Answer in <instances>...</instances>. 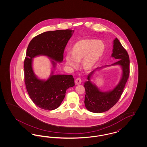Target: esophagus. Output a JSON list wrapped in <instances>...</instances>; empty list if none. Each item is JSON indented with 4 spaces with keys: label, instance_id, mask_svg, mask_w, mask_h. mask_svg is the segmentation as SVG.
<instances>
[{
    "label": "esophagus",
    "instance_id": "34e87169",
    "mask_svg": "<svg viewBox=\"0 0 147 147\" xmlns=\"http://www.w3.org/2000/svg\"><path fill=\"white\" fill-rule=\"evenodd\" d=\"M75 82H76V84L77 85H79V84L82 83V79L80 78H78L76 79Z\"/></svg>",
    "mask_w": 147,
    "mask_h": 147
}]
</instances>
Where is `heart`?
<instances>
[{
  "instance_id": "heart-1",
  "label": "heart",
  "mask_w": 147,
  "mask_h": 147,
  "mask_svg": "<svg viewBox=\"0 0 147 147\" xmlns=\"http://www.w3.org/2000/svg\"><path fill=\"white\" fill-rule=\"evenodd\" d=\"M105 51V45L101 41L83 40L78 41L73 46L71 53L65 56L66 64L71 68L77 67L83 58V63L86 67H90L102 56Z\"/></svg>"
}]
</instances>
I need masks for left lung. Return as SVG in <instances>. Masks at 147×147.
I'll return each mask as SVG.
<instances>
[{
	"instance_id": "1",
	"label": "left lung",
	"mask_w": 147,
	"mask_h": 147,
	"mask_svg": "<svg viewBox=\"0 0 147 147\" xmlns=\"http://www.w3.org/2000/svg\"><path fill=\"white\" fill-rule=\"evenodd\" d=\"M112 57L119 60L112 65H119L122 69V77L119 84L111 91H101L90 81L91 73L88 76V81L84 83L85 89V106L87 110L94 113H101L110 110L121 98L129 75V57L126 49L119 40L113 41ZM98 69V68H97ZM92 71L91 73H93Z\"/></svg>"
}]
</instances>
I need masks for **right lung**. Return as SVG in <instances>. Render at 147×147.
<instances>
[{
    "label": "right lung",
    "instance_id": "right-lung-1",
    "mask_svg": "<svg viewBox=\"0 0 147 147\" xmlns=\"http://www.w3.org/2000/svg\"><path fill=\"white\" fill-rule=\"evenodd\" d=\"M73 30L70 29L45 32L34 37L29 43L24 61V80L26 90L37 106L53 110L61 104L66 90L74 86L71 75H52L47 80L37 78L33 71L32 58L45 55L57 62L63 59V53ZM52 61L55 68L56 62Z\"/></svg>",
    "mask_w": 147,
    "mask_h": 147
}]
</instances>
